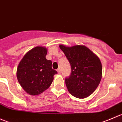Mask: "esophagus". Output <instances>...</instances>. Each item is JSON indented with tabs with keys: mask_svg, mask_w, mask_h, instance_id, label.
<instances>
[{
	"mask_svg": "<svg viewBox=\"0 0 122 122\" xmlns=\"http://www.w3.org/2000/svg\"><path fill=\"white\" fill-rule=\"evenodd\" d=\"M57 72L58 74H61V70H60V68H58L57 70Z\"/></svg>",
	"mask_w": 122,
	"mask_h": 122,
	"instance_id": "1",
	"label": "esophagus"
}]
</instances>
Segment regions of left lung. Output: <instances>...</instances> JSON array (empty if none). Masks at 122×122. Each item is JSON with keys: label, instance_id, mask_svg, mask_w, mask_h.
<instances>
[{"label": "left lung", "instance_id": "left-lung-1", "mask_svg": "<svg viewBox=\"0 0 122 122\" xmlns=\"http://www.w3.org/2000/svg\"><path fill=\"white\" fill-rule=\"evenodd\" d=\"M59 46L71 65V75L66 78L68 92L78 99L87 97L97 88L102 79V66L99 58L84 45Z\"/></svg>", "mask_w": 122, "mask_h": 122}]
</instances>
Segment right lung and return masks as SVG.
<instances>
[{
    "mask_svg": "<svg viewBox=\"0 0 122 122\" xmlns=\"http://www.w3.org/2000/svg\"><path fill=\"white\" fill-rule=\"evenodd\" d=\"M47 49L36 46L23 56L17 68L18 82L23 89L32 96L41 94L50 87L57 74L52 68V61L46 59Z\"/></svg>",
    "mask_w": 122,
    "mask_h": 122,
    "instance_id": "1",
    "label": "right lung"
}]
</instances>
